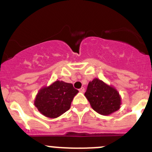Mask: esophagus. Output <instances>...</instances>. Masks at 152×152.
I'll return each mask as SVG.
<instances>
[{"instance_id":"obj_1","label":"esophagus","mask_w":152,"mask_h":152,"mask_svg":"<svg viewBox=\"0 0 152 152\" xmlns=\"http://www.w3.org/2000/svg\"><path fill=\"white\" fill-rule=\"evenodd\" d=\"M79 92H84V88L81 87L80 89H79Z\"/></svg>"}]
</instances>
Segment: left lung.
Here are the masks:
<instances>
[{
	"mask_svg": "<svg viewBox=\"0 0 152 152\" xmlns=\"http://www.w3.org/2000/svg\"><path fill=\"white\" fill-rule=\"evenodd\" d=\"M85 96L92 109L101 115H110L119 110L122 104L116 89L98 78L89 82Z\"/></svg>",
	"mask_w": 152,
	"mask_h": 152,
	"instance_id": "left-lung-1",
	"label": "left lung"
}]
</instances>
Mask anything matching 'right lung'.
<instances>
[{
  "label": "right lung",
  "mask_w": 152,
  "mask_h": 152,
  "mask_svg": "<svg viewBox=\"0 0 152 152\" xmlns=\"http://www.w3.org/2000/svg\"><path fill=\"white\" fill-rule=\"evenodd\" d=\"M77 92L78 90L72 83L56 80L39 90L34 105L45 116L57 118L70 109L71 103Z\"/></svg>",
  "instance_id": "1"
}]
</instances>
